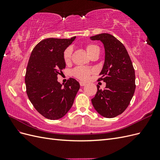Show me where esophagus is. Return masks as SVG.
Masks as SVG:
<instances>
[{"instance_id":"esophagus-1","label":"esophagus","mask_w":160,"mask_h":160,"mask_svg":"<svg viewBox=\"0 0 160 160\" xmlns=\"http://www.w3.org/2000/svg\"><path fill=\"white\" fill-rule=\"evenodd\" d=\"M79 84H80V85H81V87H83V86L85 85V83H84V82H83V81H80V82H79Z\"/></svg>"}]
</instances>
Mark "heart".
I'll use <instances>...</instances> for the list:
<instances>
[{"label":"heart","instance_id":"b5f03b06","mask_svg":"<svg viewBox=\"0 0 160 160\" xmlns=\"http://www.w3.org/2000/svg\"><path fill=\"white\" fill-rule=\"evenodd\" d=\"M86 51L88 52V55L91 57L95 54V52L99 51V48L98 45L94 44H89L85 47ZM72 50L71 47H68L63 52L64 61L66 63H69L71 61ZM94 70L89 68H86L83 67H77L72 71V75H73L77 79L83 81L88 80L90 75L93 74Z\"/></svg>","mask_w":160,"mask_h":160}]
</instances>
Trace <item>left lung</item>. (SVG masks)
Masks as SVG:
<instances>
[{"label":"left lung","instance_id":"1","mask_svg":"<svg viewBox=\"0 0 160 160\" xmlns=\"http://www.w3.org/2000/svg\"><path fill=\"white\" fill-rule=\"evenodd\" d=\"M101 41L105 48V62L98 81H103L106 87L99 89L91 99L95 109L107 118H113L127 109L135 89V75L128 52L114 36L101 33L91 37Z\"/></svg>","mask_w":160,"mask_h":160}]
</instances>
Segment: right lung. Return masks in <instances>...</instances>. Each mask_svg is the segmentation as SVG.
<instances>
[{
    "mask_svg": "<svg viewBox=\"0 0 160 160\" xmlns=\"http://www.w3.org/2000/svg\"><path fill=\"white\" fill-rule=\"evenodd\" d=\"M46 38L34 48L25 74L27 94L34 108L43 117L59 119L73 104L80 85L73 78L62 86L57 75L65 68L63 52L75 39Z\"/></svg>",
    "mask_w": 160,
    "mask_h": 160,
    "instance_id": "add662e5",
    "label": "right lung"
}]
</instances>
